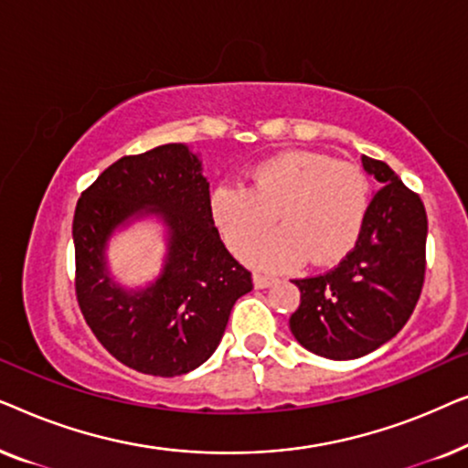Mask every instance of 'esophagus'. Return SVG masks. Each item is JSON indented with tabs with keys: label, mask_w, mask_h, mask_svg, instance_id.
<instances>
[{
	"label": "esophagus",
	"mask_w": 468,
	"mask_h": 468,
	"mask_svg": "<svg viewBox=\"0 0 468 468\" xmlns=\"http://www.w3.org/2000/svg\"><path fill=\"white\" fill-rule=\"evenodd\" d=\"M277 283V279L271 277V274H253V287L255 290H266V287H271Z\"/></svg>",
	"instance_id": "1"
}]
</instances>
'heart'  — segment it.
Wrapping results in <instances>:
<instances>
[{"mask_svg":"<svg viewBox=\"0 0 468 468\" xmlns=\"http://www.w3.org/2000/svg\"><path fill=\"white\" fill-rule=\"evenodd\" d=\"M370 187L356 165L315 151H285L261 159L247 175V189L219 185L208 210L234 253L254 244L278 215L279 233L245 253L249 264L283 271L328 266L347 258L367 223Z\"/></svg>","mask_w":468,"mask_h":468,"instance_id":"b5f03b06","label":"heart"}]
</instances>
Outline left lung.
<instances>
[{
    "instance_id": "8db88e82",
    "label": "left lung",
    "mask_w": 468,
    "mask_h": 468,
    "mask_svg": "<svg viewBox=\"0 0 468 468\" xmlns=\"http://www.w3.org/2000/svg\"><path fill=\"white\" fill-rule=\"evenodd\" d=\"M362 165L381 189L368 204L354 251L335 271L293 281L300 306L290 317L292 335L330 360H356L394 338L424 285V204L388 164L362 155Z\"/></svg>"
}]
</instances>
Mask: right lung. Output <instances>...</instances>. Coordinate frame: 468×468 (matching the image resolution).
Returning a JSON list of instances; mask_svg holds the SVG:
<instances>
[{"label":"right lung","mask_w":468,"mask_h":468,"mask_svg":"<svg viewBox=\"0 0 468 468\" xmlns=\"http://www.w3.org/2000/svg\"><path fill=\"white\" fill-rule=\"evenodd\" d=\"M200 155L183 143L121 157L76 204V296L98 341L138 373L176 377L215 354L251 272L236 261L210 219ZM138 220L163 228L158 277L127 288L107 264L110 240Z\"/></svg>","instance_id":"1"}]
</instances>
